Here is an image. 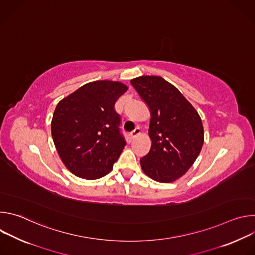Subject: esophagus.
I'll list each match as a JSON object with an SVG mask.
<instances>
[{"label": "esophagus", "mask_w": 255, "mask_h": 255, "mask_svg": "<svg viewBox=\"0 0 255 255\" xmlns=\"http://www.w3.org/2000/svg\"><path fill=\"white\" fill-rule=\"evenodd\" d=\"M140 134V128L139 127H136L131 133H130V136H131V138H134V137H136L137 135H139Z\"/></svg>", "instance_id": "esophagus-1"}]
</instances>
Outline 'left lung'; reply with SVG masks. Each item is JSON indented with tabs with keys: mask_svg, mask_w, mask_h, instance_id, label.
<instances>
[{
	"mask_svg": "<svg viewBox=\"0 0 255 255\" xmlns=\"http://www.w3.org/2000/svg\"><path fill=\"white\" fill-rule=\"evenodd\" d=\"M131 85L150 109L149 152L140 158L145 174L171 183L193 165L204 143L201 117L192 104L160 77L142 76Z\"/></svg>",
	"mask_w": 255,
	"mask_h": 255,
	"instance_id": "1",
	"label": "left lung"
}]
</instances>
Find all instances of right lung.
<instances>
[{
    "mask_svg": "<svg viewBox=\"0 0 255 255\" xmlns=\"http://www.w3.org/2000/svg\"><path fill=\"white\" fill-rule=\"evenodd\" d=\"M127 90L119 82L96 81L57 104L51 134L62 162L75 175L97 179L112 170L126 145L115 104Z\"/></svg>",
    "mask_w": 255,
    "mask_h": 255,
    "instance_id": "right-lung-1",
    "label": "right lung"
}]
</instances>
